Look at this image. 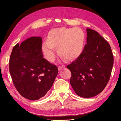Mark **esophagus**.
<instances>
[{"label": "esophagus", "mask_w": 121, "mask_h": 121, "mask_svg": "<svg viewBox=\"0 0 121 121\" xmlns=\"http://www.w3.org/2000/svg\"><path fill=\"white\" fill-rule=\"evenodd\" d=\"M65 67V65H62V66H59V67H58V70H59V71L61 70L63 68H64Z\"/></svg>", "instance_id": "34e87169"}]
</instances>
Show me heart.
Here are the masks:
<instances>
[{
  "label": "heart",
  "mask_w": 121,
  "mask_h": 121,
  "mask_svg": "<svg viewBox=\"0 0 121 121\" xmlns=\"http://www.w3.org/2000/svg\"><path fill=\"white\" fill-rule=\"evenodd\" d=\"M85 42L84 32L79 28H59L54 29L44 42L42 51L45 58L52 61L55 58L56 49L68 60H74L81 56Z\"/></svg>",
  "instance_id": "1"
}]
</instances>
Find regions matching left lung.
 <instances>
[{"label": "left lung", "instance_id": "left-lung-1", "mask_svg": "<svg viewBox=\"0 0 121 121\" xmlns=\"http://www.w3.org/2000/svg\"><path fill=\"white\" fill-rule=\"evenodd\" d=\"M86 43L81 55L67 65L70 84L76 95L89 98L99 95L109 80L114 63L109 44L98 32L87 28Z\"/></svg>", "mask_w": 121, "mask_h": 121}]
</instances>
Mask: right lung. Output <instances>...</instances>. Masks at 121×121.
<instances>
[{
	"label": "right lung",
	"mask_w": 121,
	"mask_h": 121,
	"mask_svg": "<svg viewBox=\"0 0 121 121\" xmlns=\"http://www.w3.org/2000/svg\"><path fill=\"white\" fill-rule=\"evenodd\" d=\"M42 38L31 37L14 47L9 62V73L16 90L31 100L43 97L58 73L56 65L43 58Z\"/></svg>",
	"instance_id": "obj_1"
}]
</instances>
